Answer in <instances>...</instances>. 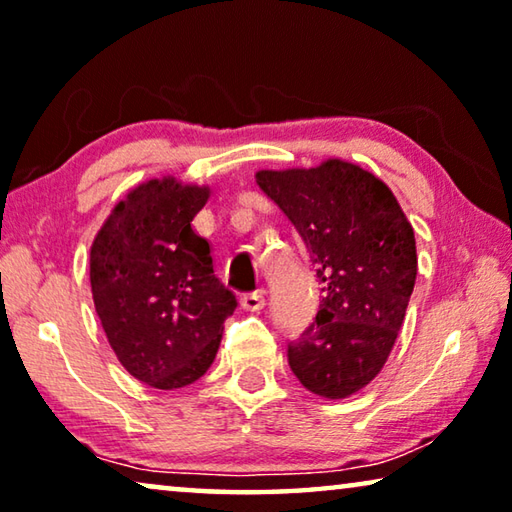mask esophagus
<instances>
[{
	"mask_svg": "<svg viewBox=\"0 0 512 512\" xmlns=\"http://www.w3.org/2000/svg\"><path fill=\"white\" fill-rule=\"evenodd\" d=\"M240 304L245 311H261L265 306V297L263 293H247L240 297Z\"/></svg>",
	"mask_w": 512,
	"mask_h": 512,
	"instance_id": "esophagus-1",
	"label": "esophagus"
}]
</instances>
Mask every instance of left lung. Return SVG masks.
Segmentation results:
<instances>
[{"label":"left lung","instance_id":"obj_1","mask_svg":"<svg viewBox=\"0 0 512 512\" xmlns=\"http://www.w3.org/2000/svg\"><path fill=\"white\" fill-rule=\"evenodd\" d=\"M256 183L302 235L322 281L318 316L288 343L306 389L348 398L382 371L416 281L414 229L371 171L343 160L258 171Z\"/></svg>","mask_w":512,"mask_h":512}]
</instances>
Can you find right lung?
<instances>
[{
  "label": "right lung",
  "instance_id": "right-lung-1",
  "mask_svg": "<svg viewBox=\"0 0 512 512\" xmlns=\"http://www.w3.org/2000/svg\"><path fill=\"white\" fill-rule=\"evenodd\" d=\"M208 187L148 180L116 203L91 245V293L114 355L155 389L208 371L238 300L212 270L192 219Z\"/></svg>",
  "mask_w": 512,
  "mask_h": 512
}]
</instances>
